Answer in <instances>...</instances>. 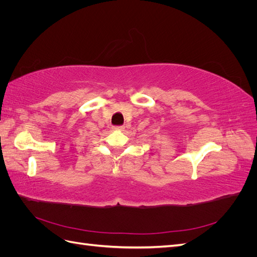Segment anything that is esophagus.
Returning <instances> with one entry per match:
<instances>
[{"label":"esophagus","mask_w":257,"mask_h":257,"mask_svg":"<svg viewBox=\"0 0 257 257\" xmlns=\"http://www.w3.org/2000/svg\"><path fill=\"white\" fill-rule=\"evenodd\" d=\"M113 130H115V131H123V130H124V126H122V125H116V126H113Z\"/></svg>","instance_id":"1"}]
</instances>
